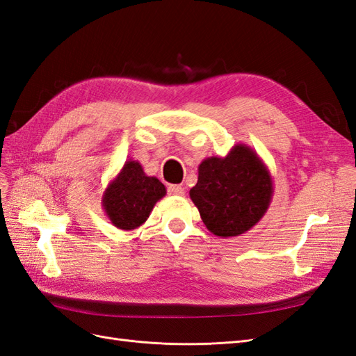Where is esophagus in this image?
<instances>
[{"mask_svg": "<svg viewBox=\"0 0 356 356\" xmlns=\"http://www.w3.org/2000/svg\"><path fill=\"white\" fill-rule=\"evenodd\" d=\"M168 194L170 195H184L185 194V189L181 188L180 185H170L168 186Z\"/></svg>", "mask_w": 356, "mask_h": 356, "instance_id": "esophagus-1", "label": "esophagus"}]
</instances>
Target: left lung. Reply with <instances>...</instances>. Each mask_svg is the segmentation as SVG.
Instances as JSON below:
<instances>
[{"instance_id": "obj_1", "label": "left lung", "mask_w": 356, "mask_h": 356, "mask_svg": "<svg viewBox=\"0 0 356 356\" xmlns=\"http://www.w3.org/2000/svg\"><path fill=\"white\" fill-rule=\"evenodd\" d=\"M272 195L270 172L247 144H236L224 158H206L189 191L206 229L220 238L252 229L268 212Z\"/></svg>"}]
</instances>
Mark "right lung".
<instances>
[{
  "label": "right lung",
  "instance_id": "add662e5",
  "mask_svg": "<svg viewBox=\"0 0 356 356\" xmlns=\"http://www.w3.org/2000/svg\"><path fill=\"white\" fill-rule=\"evenodd\" d=\"M165 194L159 179L145 175L138 161L127 159L104 191L102 207L114 227L129 232L147 221L154 204Z\"/></svg>",
  "mask_w": 356,
  "mask_h": 356
}]
</instances>
